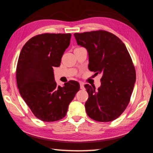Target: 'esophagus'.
Here are the masks:
<instances>
[{
	"instance_id": "esophagus-1",
	"label": "esophagus",
	"mask_w": 153,
	"mask_h": 153,
	"mask_svg": "<svg viewBox=\"0 0 153 153\" xmlns=\"http://www.w3.org/2000/svg\"><path fill=\"white\" fill-rule=\"evenodd\" d=\"M79 84H80V89H82V90H85L84 84V83H83V82H80Z\"/></svg>"
}]
</instances>
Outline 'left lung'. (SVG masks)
I'll use <instances>...</instances> for the list:
<instances>
[{
	"mask_svg": "<svg viewBox=\"0 0 153 153\" xmlns=\"http://www.w3.org/2000/svg\"><path fill=\"white\" fill-rule=\"evenodd\" d=\"M78 45L87 49L88 68L101 74L100 87L85 84L88 99L85 104L90 118L110 122L120 116L129 104L136 82L134 66L124 43L105 30L75 33Z\"/></svg>",
	"mask_w": 153,
	"mask_h": 153,
	"instance_id": "8db88e82",
	"label": "left lung"
}]
</instances>
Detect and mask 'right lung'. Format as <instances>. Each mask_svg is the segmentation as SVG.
<instances>
[{
  "label": "right lung",
  "mask_w": 153,
  "mask_h": 153,
  "mask_svg": "<svg viewBox=\"0 0 153 153\" xmlns=\"http://www.w3.org/2000/svg\"><path fill=\"white\" fill-rule=\"evenodd\" d=\"M71 35L44 33L36 35L22 48L16 66L17 87L36 117L44 122L64 118L68 105L79 90L77 82L57 85L53 67H59Z\"/></svg>",
  "instance_id": "1"
}]
</instances>
